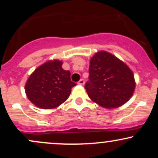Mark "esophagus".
Listing matches in <instances>:
<instances>
[{
    "mask_svg": "<svg viewBox=\"0 0 158 158\" xmlns=\"http://www.w3.org/2000/svg\"><path fill=\"white\" fill-rule=\"evenodd\" d=\"M78 84L80 85H83L85 84V81L84 79H80V80L79 81V82H78Z\"/></svg>",
    "mask_w": 158,
    "mask_h": 158,
    "instance_id": "1",
    "label": "esophagus"
}]
</instances>
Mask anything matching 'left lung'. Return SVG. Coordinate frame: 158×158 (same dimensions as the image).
Here are the masks:
<instances>
[{
  "mask_svg": "<svg viewBox=\"0 0 158 158\" xmlns=\"http://www.w3.org/2000/svg\"><path fill=\"white\" fill-rule=\"evenodd\" d=\"M90 80L85 88L92 101L105 108H116L131 99L136 82L126 63L110 52L101 50L90 58Z\"/></svg>",
  "mask_w": 158,
  "mask_h": 158,
  "instance_id": "1",
  "label": "left lung"
}]
</instances>
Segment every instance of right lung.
<instances>
[{"mask_svg":"<svg viewBox=\"0 0 158 158\" xmlns=\"http://www.w3.org/2000/svg\"><path fill=\"white\" fill-rule=\"evenodd\" d=\"M63 61L53 59L40 65L30 74L25 84L29 100L42 109H52L64 102L76 83L70 72L62 68Z\"/></svg>","mask_w":158,"mask_h":158,"instance_id":"1","label":"right lung"}]
</instances>
